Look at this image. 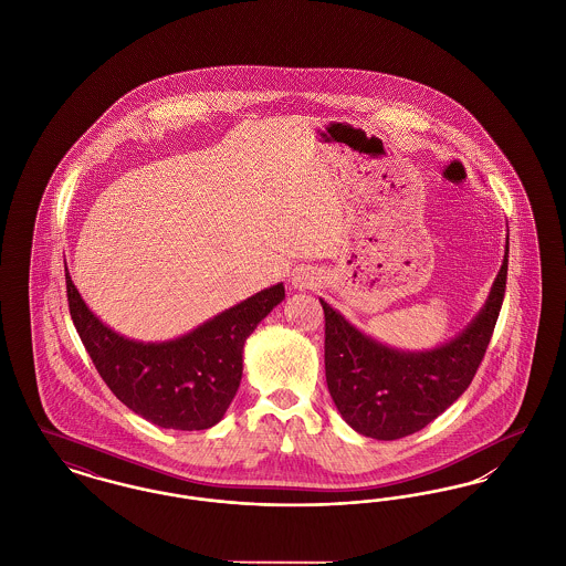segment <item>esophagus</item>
Instances as JSON below:
<instances>
[{
  "mask_svg": "<svg viewBox=\"0 0 566 566\" xmlns=\"http://www.w3.org/2000/svg\"><path fill=\"white\" fill-rule=\"evenodd\" d=\"M316 284V275H314V271L307 270V268H298V270L293 271V286L295 289H312Z\"/></svg>",
  "mask_w": 566,
  "mask_h": 566,
  "instance_id": "obj_1",
  "label": "esophagus"
}]
</instances>
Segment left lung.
Segmentation results:
<instances>
[{
	"mask_svg": "<svg viewBox=\"0 0 566 566\" xmlns=\"http://www.w3.org/2000/svg\"><path fill=\"white\" fill-rule=\"evenodd\" d=\"M507 261L510 235L484 307L454 339L432 350L405 352L379 344L321 298L326 386L354 431L379 441L413 434L469 388L503 305Z\"/></svg>",
	"mask_w": 566,
	"mask_h": 566,
	"instance_id": "left-lung-1",
	"label": "left lung"
}]
</instances>
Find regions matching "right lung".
Returning <instances> with one entry per match:
<instances>
[{
  "label": "right lung",
  "mask_w": 566,
  "mask_h": 566,
  "mask_svg": "<svg viewBox=\"0 0 566 566\" xmlns=\"http://www.w3.org/2000/svg\"><path fill=\"white\" fill-rule=\"evenodd\" d=\"M65 286L74 326L109 390L137 416L174 431H203L222 420L242 381L245 339L284 301L280 282L182 337L137 342L86 307L70 271Z\"/></svg>",
  "instance_id": "add662e5"
}]
</instances>
